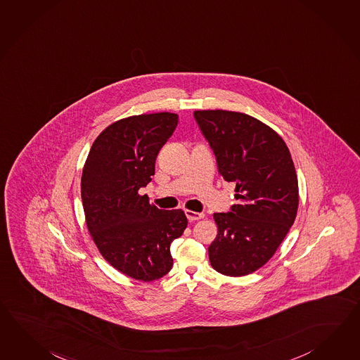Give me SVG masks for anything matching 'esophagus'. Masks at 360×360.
<instances>
[{
  "label": "esophagus",
  "mask_w": 360,
  "mask_h": 360,
  "mask_svg": "<svg viewBox=\"0 0 360 360\" xmlns=\"http://www.w3.org/2000/svg\"><path fill=\"white\" fill-rule=\"evenodd\" d=\"M185 215H186L189 221H195V220H200V219H203V217H205L203 212H194V211H191V210H186Z\"/></svg>",
  "instance_id": "1"
}]
</instances>
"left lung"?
<instances>
[{"label": "left lung", "mask_w": 360, "mask_h": 360, "mask_svg": "<svg viewBox=\"0 0 360 360\" xmlns=\"http://www.w3.org/2000/svg\"><path fill=\"white\" fill-rule=\"evenodd\" d=\"M193 115L238 200L229 212L214 214L211 266L226 276L249 275L271 259L297 215L298 179L290 151L274 129L243 112L200 110Z\"/></svg>", "instance_id": "left-lung-1"}]
</instances>
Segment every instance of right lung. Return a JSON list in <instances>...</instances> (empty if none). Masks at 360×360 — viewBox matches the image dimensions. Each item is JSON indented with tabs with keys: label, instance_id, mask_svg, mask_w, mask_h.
Returning a JSON list of instances; mask_svg holds the SVG:
<instances>
[{
	"label": "right lung",
	"instance_id": "1",
	"mask_svg": "<svg viewBox=\"0 0 360 360\" xmlns=\"http://www.w3.org/2000/svg\"><path fill=\"white\" fill-rule=\"evenodd\" d=\"M177 123L172 112L117 120L96 139L84 166L82 200L93 241L112 267L141 281L167 275L169 246L188 226L181 210L158 209L139 193Z\"/></svg>",
	"mask_w": 360,
	"mask_h": 360
}]
</instances>
